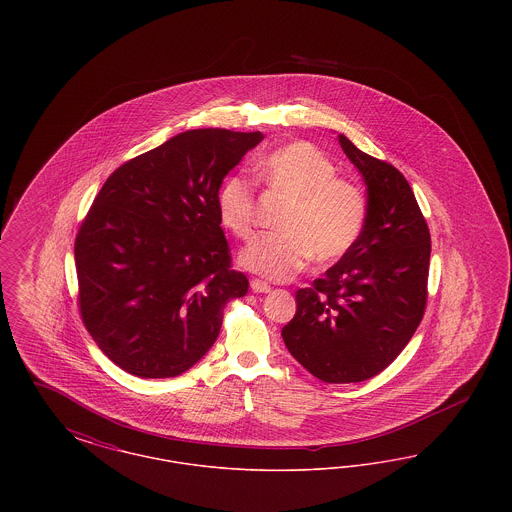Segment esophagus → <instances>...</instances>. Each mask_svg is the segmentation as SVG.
Wrapping results in <instances>:
<instances>
[{
    "label": "esophagus",
    "mask_w": 512,
    "mask_h": 512,
    "mask_svg": "<svg viewBox=\"0 0 512 512\" xmlns=\"http://www.w3.org/2000/svg\"><path fill=\"white\" fill-rule=\"evenodd\" d=\"M251 290L255 293H268L270 292V286H268L267 282L259 280V278H253L251 280Z\"/></svg>",
    "instance_id": "34e87169"
}]
</instances>
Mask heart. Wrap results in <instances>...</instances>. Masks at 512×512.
I'll use <instances>...</instances> for the list:
<instances>
[{
  "mask_svg": "<svg viewBox=\"0 0 512 512\" xmlns=\"http://www.w3.org/2000/svg\"><path fill=\"white\" fill-rule=\"evenodd\" d=\"M259 180L290 205L278 220V234L257 236L240 263L270 280H288L315 257L320 265L343 259L365 232L366 195L338 176L336 165L315 146L292 142L276 147L257 165ZM220 224L236 238L253 232L255 186L240 174L228 176L217 194Z\"/></svg>",
  "mask_w": 512,
  "mask_h": 512,
  "instance_id": "obj_1",
  "label": "heart"
}]
</instances>
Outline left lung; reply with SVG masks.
<instances>
[{"mask_svg":"<svg viewBox=\"0 0 512 512\" xmlns=\"http://www.w3.org/2000/svg\"><path fill=\"white\" fill-rule=\"evenodd\" d=\"M338 140L368 188L365 232L338 265L295 292L282 338L318 380L351 384L380 374L413 338L428 301L432 242L407 178L343 134Z\"/></svg>","mask_w":512,"mask_h":512,"instance_id":"obj_1","label":"left lung"}]
</instances>
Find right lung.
I'll list each match as a JSON object with an SVG mask.
<instances>
[{
    "label": "right lung",
    "instance_id": "add662e5",
    "mask_svg": "<svg viewBox=\"0 0 512 512\" xmlns=\"http://www.w3.org/2000/svg\"><path fill=\"white\" fill-rule=\"evenodd\" d=\"M261 140V132L188 130L126 161L96 195L74 240L78 311L128 374L186 372L219 338L226 303L247 293L217 194Z\"/></svg>",
    "mask_w": 512,
    "mask_h": 512
}]
</instances>
